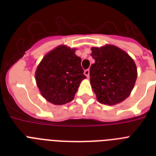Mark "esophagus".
I'll return each mask as SVG.
<instances>
[{
	"label": "esophagus",
	"mask_w": 156,
	"mask_h": 156,
	"mask_svg": "<svg viewBox=\"0 0 156 156\" xmlns=\"http://www.w3.org/2000/svg\"><path fill=\"white\" fill-rule=\"evenodd\" d=\"M84 74H85L87 78H89V76H90V70H89V69H86V70L84 71Z\"/></svg>",
	"instance_id": "34e87169"
}]
</instances>
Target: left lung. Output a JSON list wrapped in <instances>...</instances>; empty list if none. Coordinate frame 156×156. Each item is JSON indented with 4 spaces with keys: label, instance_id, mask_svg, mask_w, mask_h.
<instances>
[{
    "label": "left lung",
    "instance_id": "obj_1",
    "mask_svg": "<svg viewBox=\"0 0 156 156\" xmlns=\"http://www.w3.org/2000/svg\"><path fill=\"white\" fill-rule=\"evenodd\" d=\"M95 62L90 66V80L98 101L114 105L125 100L137 79L134 61L123 50L113 45L91 48Z\"/></svg>",
    "mask_w": 156,
    "mask_h": 156
}]
</instances>
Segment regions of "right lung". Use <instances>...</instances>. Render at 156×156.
<instances>
[{
  "instance_id": "right-lung-1",
  "label": "right lung",
  "mask_w": 156,
  "mask_h": 156,
  "mask_svg": "<svg viewBox=\"0 0 156 156\" xmlns=\"http://www.w3.org/2000/svg\"><path fill=\"white\" fill-rule=\"evenodd\" d=\"M75 48L61 45L43 58L35 72L40 92L50 103L57 105L73 100L82 80L86 78L81 58Z\"/></svg>"
}]
</instances>
